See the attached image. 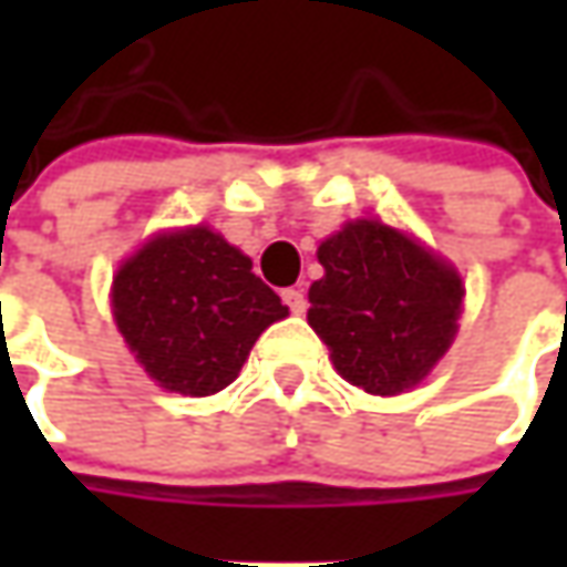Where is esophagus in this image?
Instances as JSON below:
<instances>
[{
    "label": "esophagus",
    "instance_id": "esophagus-1",
    "mask_svg": "<svg viewBox=\"0 0 567 567\" xmlns=\"http://www.w3.org/2000/svg\"><path fill=\"white\" fill-rule=\"evenodd\" d=\"M284 302L290 306V312H293V316H302V312H306V306H309V302H306V293H302L299 287L284 290Z\"/></svg>",
    "mask_w": 567,
    "mask_h": 567
}]
</instances>
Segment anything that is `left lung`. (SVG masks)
I'll use <instances>...</instances> for the list:
<instances>
[{
	"mask_svg": "<svg viewBox=\"0 0 567 567\" xmlns=\"http://www.w3.org/2000/svg\"><path fill=\"white\" fill-rule=\"evenodd\" d=\"M309 324L343 379L394 398L420 384L457 334L461 274L403 229L350 220L318 246Z\"/></svg>",
	"mask_w": 567,
	"mask_h": 567,
	"instance_id": "obj_1",
	"label": "left lung"
}]
</instances>
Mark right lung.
<instances>
[{"label":"right lung","instance_id":"obj_1","mask_svg":"<svg viewBox=\"0 0 567 567\" xmlns=\"http://www.w3.org/2000/svg\"><path fill=\"white\" fill-rule=\"evenodd\" d=\"M116 328L166 391L207 398L239 375L261 331L290 316L251 258L210 227L157 233L113 277Z\"/></svg>","mask_w":567,"mask_h":567}]
</instances>
